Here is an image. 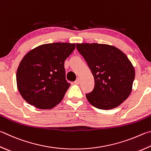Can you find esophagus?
<instances>
[{"label":"esophagus","instance_id":"34e87169","mask_svg":"<svg viewBox=\"0 0 151 151\" xmlns=\"http://www.w3.org/2000/svg\"><path fill=\"white\" fill-rule=\"evenodd\" d=\"M79 83H80V78H78L75 81V84H79Z\"/></svg>","mask_w":151,"mask_h":151}]
</instances>
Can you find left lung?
<instances>
[{
  "label": "left lung",
  "mask_w": 151,
  "mask_h": 151,
  "mask_svg": "<svg viewBox=\"0 0 151 151\" xmlns=\"http://www.w3.org/2000/svg\"><path fill=\"white\" fill-rule=\"evenodd\" d=\"M76 45L94 78V90L86 94L88 101L105 110L119 106L132 91L135 73L129 59L112 45L96 43Z\"/></svg>",
  "instance_id": "8db88e82"
}]
</instances>
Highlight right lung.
<instances>
[{
    "label": "right lung",
    "instance_id": "right-lung-1",
    "mask_svg": "<svg viewBox=\"0 0 151 151\" xmlns=\"http://www.w3.org/2000/svg\"><path fill=\"white\" fill-rule=\"evenodd\" d=\"M75 49V43H46L24 55L16 72V83L29 104L50 109L61 102L70 85L65 79V61Z\"/></svg>",
    "mask_w": 151,
    "mask_h": 151
}]
</instances>
